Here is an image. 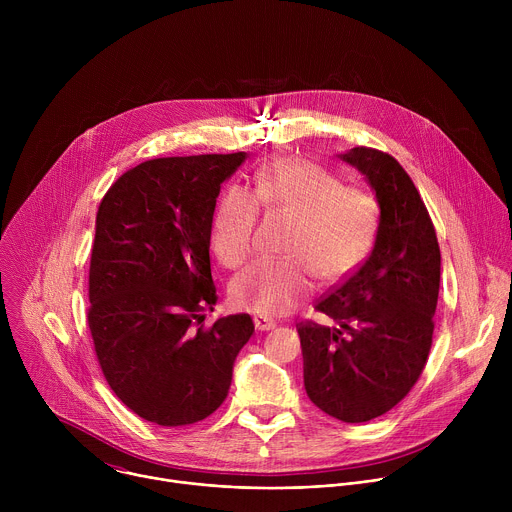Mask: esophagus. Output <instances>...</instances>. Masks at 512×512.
Returning a JSON list of instances; mask_svg holds the SVG:
<instances>
[{"label":"esophagus","mask_w":512,"mask_h":512,"mask_svg":"<svg viewBox=\"0 0 512 512\" xmlns=\"http://www.w3.org/2000/svg\"><path fill=\"white\" fill-rule=\"evenodd\" d=\"M253 324H255V328L257 330H261V332H267V330H273L277 324H275V320H271V318H267V316H261V314H257L255 318H253Z\"/></svg>","instance_id":"1"}]
</instances>
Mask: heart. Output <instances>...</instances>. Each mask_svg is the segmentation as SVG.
<instances>
[{
    "label": "heart",
    "mask_w": 512,
    "mask_h": 512,
    "mask_svg": "<svg viewBox=\"0 0 512 512\" xmlns=\"http://www.w3.org/2000/svg\"><path fill=\"white\" fill-rule=\"evenodd\" d=\"M259 206L287 212L296 225L283 245V259H259L231 283L237 308L261 316H283L312 289V275L332 283L348 275L369 255L379 208L369 190L342 184L330 170L277 158L253 176V194L229 186L218 198L210 221V249L227 269L241 267L253 253Z\"/></svg>",
    "instance_id": "obj_1"
}]
</instances>
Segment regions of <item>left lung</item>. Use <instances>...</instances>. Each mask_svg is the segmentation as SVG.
Here are the masks:
<instances>
[{"instance_id": "8db88e82", "label": "left lung", "mask_w": 512, "mask_h": 512, "mask_svg": "<svg viewBox=\"0 0 512 512\" xmlns=\"http://www.w3.org/2000/svg\"><path fill=\"white\" fill-rule=\"evenodd\" d=\"M340 158L377 194V239L367 261L316 304L336 326L306 320L298 334L310 401L362 423L391 411L425 369L442 255L429 212L393 156L358 145Z\"/></svg>"}]
</instances>
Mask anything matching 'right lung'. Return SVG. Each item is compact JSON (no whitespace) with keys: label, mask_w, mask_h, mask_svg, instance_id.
Instances as JSON below:
<instances>
[{"label":"right lung","mask_w":512,"mask_h":512,"mask_svg":"<svg viewBox=\"0 0 512 512\" xmlns=\"http://www.w3.org/2000/svg\"><path fill=\"white\" fill-rule=\"evenodd\" d=\"M245 152L156 158L103 196L89 267V328L111 391L164 427L206 419L225 401L249 314L204 326L216 304L210 221Z\"/></svg>","instance_id":"add662e5"}]
</instances>
